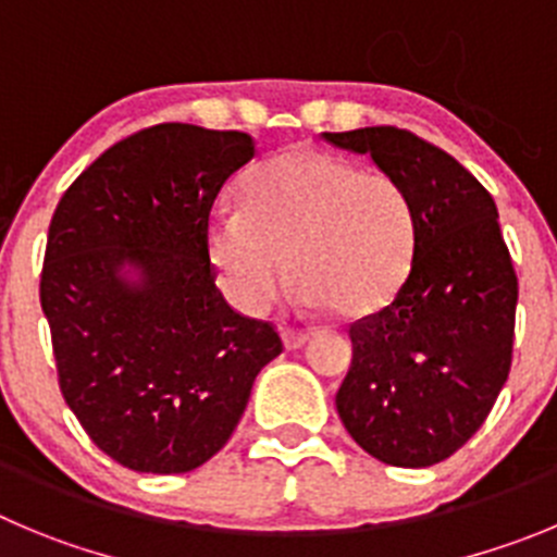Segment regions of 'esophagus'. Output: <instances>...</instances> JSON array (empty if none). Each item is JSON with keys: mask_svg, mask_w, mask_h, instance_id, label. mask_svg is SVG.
Masks as SVG:
<instances>
[{"mask_svg": "<svg viewBox=\"0 0 557 557\" xmlns=\"http://www.w3.org/2000/svg\"><path fill=\"white\" fill-rule=\"evenodd\" d=\"M308 337H310V332L296 330V326H283L285 349H302L305 343H308Z\"/></svg>", "mask_w": 557, "mask_h": 557, "instance_id": "obj_1", "label": "esophagus"}]
</instances>
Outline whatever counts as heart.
<instances>
[{
  "label": "heart",
  "mask_w": 557,
  "mask_h": 557,
  "mask_svg": "<svg viewBox=\"0 0 557 557\" xmlns=\"http://www.w3.org/2000/svg\"><path fill=\"white\" fill-rule=\"evenodd\" d=\"M418 216L396 175L319 148H290L242 184V208L206 225L208 255L244 310H263L285 274L308 305L366 319L398 294L414 258Z\"/></svg>",
  "instance_id": "heart-1"
}]
</instances>
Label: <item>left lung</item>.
Listing matches in <instances>:
<instances>
[{
  "label": "left lung",
  "mask_w": 557,
  "mask_h": 557,
  "mask_svg": "<svg viewBox=\"0 0 557 557\" xmlns=\"http://www.w3.org/2000/svg\"><path fill=\"white\" fill-rule=\"evenodd\" d=\"M396 175L418 216L414 258L393 302L349 326L337 414L362 450L431 467L483 425L511 371L517 272L492 195L443 148L396 126L324 134Z\"/></svg>",
  "instance_id": "obj_1"
}]
</instances>
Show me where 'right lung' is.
<instances>
[{
	"label": "right lung",
	"mask_w": 557,
	"mask_h": 557,
	"mask_svg": "<svg viewBox=\"0 0 557 557\" xmlns=\"http://www.w3.org/2000/svg\"><path fill=\"white\" fill-rule=\"evenodd\" d=\"M252 156L244 132L159 123L103 150L51 216L40 308L62 398L134 472L206 465L283 351L225 302L208 258L211 206Z\"/></svg>",
	"instance_id": "add662e5"
}]
</instances>
